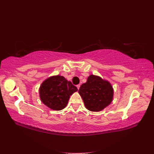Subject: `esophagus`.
Instances as JSON below:
<instances>
[{
    "instance_id": "obj_1",
    "label": "esophagus",
    "mask_w": 154,
    "mask_h": 154,
    "mask_svg": "<svg viewBox=\"0 0 154 154\" xmlns=\"http://www.w3.org/2000/svg\"><path fill=\"white\" fill-rule=\"evenodd\" d=\"M76 87H77V88H78V89H79V88H80V85L78 84V85H76Z\"/></svg>"
}]
</instances>
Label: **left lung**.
<instances>
[{
	"mask_svg": "<svg viewBox=\"0 0 154 154\" xmlns=\"http://www.w3.org/2000/svg\"><path fill=\"white\" fill-rule=\"evenodd\" d=\"M78 92L88 110L99 112L110 104L114 90L109 82L92 74L80 86Z\"/></svg>",
	"mask_w": 154,
	"mask_h": 154,
	"instance_id": "obj_1",
	"label": "left lung"
}]
</instances>
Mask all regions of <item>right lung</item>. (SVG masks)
Returning a JSON list of instances; mask_svg holds the SVG:
<instances>
[{"instance_id":"obj_1","label":"right lung","mask_w":154,"mask_h":154,"mask_svg":"<svg viewBox=\"0 0 154 154\" xmlns=\"http://www.w3.org/2000/svg\"><path fill=\"white\" fill-rule=\"evenodd\" d=\"M77 91V87L71 82L60 75L46 79L39 88L42 102L54 110L64 109L68 103L70 96Z\"/></svg>"}]
</instances>
